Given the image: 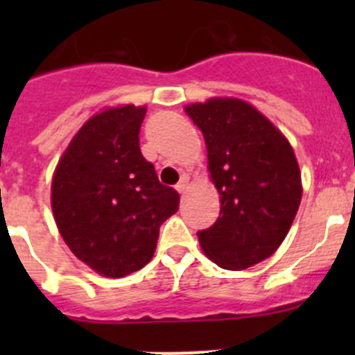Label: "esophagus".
Listing matches in <instances>:
<instances>
[{"instance_id": "1", "label": "esophagus", "mask_w": 355, "mask_h": 355, "mask_svg": "<svg viewBox=\"0 0 355 355\" xmlns=\"http://www.w3.org/2000/svg\"><path fill=\"white\" fill-rule=\"evenodd\" d=\"M187 187H189V180H187V178H182V180L177 184L178 194H185V191H187Z\"/></svg>"}]
</instances>
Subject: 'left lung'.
Instances as JSON below:
<instances>
[{"mask_svg":"<svg viewBox=\"0 0 355 355\" xmlns=\"http://www.w3.org/2000/svg\"><path fill=\"white\" fill-rule=\"evenodd\" d=\"M206 141L220 216L198 232L204 254L225 270L270 257L287 237L302 198L299 163L285 135L249 103L213 98L185 106Z\"/></svg>","mask_w":355,"mask_h":355,"instance_id":"left-lung-1","label":"left lung"}]
</instances>
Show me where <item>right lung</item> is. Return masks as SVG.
Returning <instances> with one entry per match:
<instances>
[{"label":"right lung","instance_id":"obj_1","mask_svg":"<svg viewBox=\"0 0 355 355\" xmlns=\"http://www.w3.org/2000/svg\"><path fill=\"white\" fill-rule=\"evenodd\" d=\"M146 106L106 108L75 134L55 170L51 207L71 252L96 273L121 278L151 261L180 196L161 185L139 146Z\"/></svg>","mask_w":355,"mask_h":355}]
</instances>
